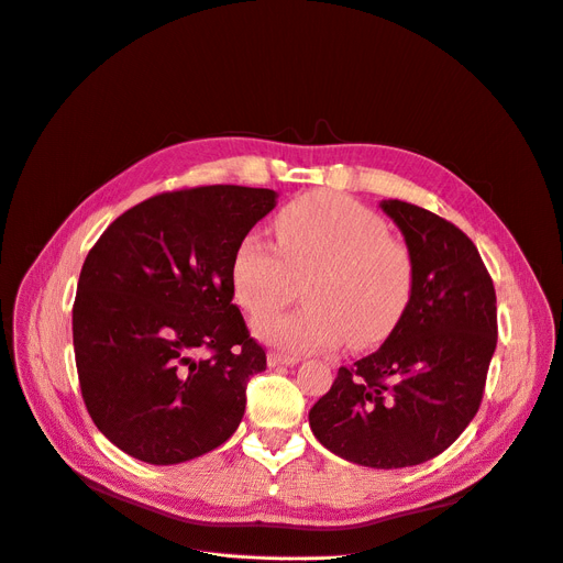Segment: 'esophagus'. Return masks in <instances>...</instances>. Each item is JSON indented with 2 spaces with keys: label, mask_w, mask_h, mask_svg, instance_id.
<instances>
[{
  "label": "esophagus",
  "mask_w": 563,
  "mask_h": 563,
  "mask_svg": "<svg viewBox=\"0 0 563 563\" xmlns=\"http://www.w3.org/2000/svg\"><path fill=\"white\" fill-rule=\"evenodd\" d=\"M300 361L297 356L282 354V352H268V366H295Z\"/></svg>",
  "instance_id": "obj_1"
}]
</instances>
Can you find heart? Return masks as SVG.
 I'll list each match as a JSON object with an SVG mask.
<instances>
[{
    "mask_svg": "<svg viewBox=\"0 0 563 563\" xmlns=\"http://www.w3.org/2000/svg\"><path fill=\"white\" fill-rule=\"evenodd\" d=\"M277 244L256 231L234 256L231 277L250 313L291 299L306 282L308 305L267 312L254 332L286 352H318L341 345L363 350L384 341L400 322L413 290L407 245L388 236L386 222L345 195L309 192L277 216Z\"/></svg>",
    "mask_w": 563,
    "mask_h": 563,
    "instance_id": "b5f03b06",
    "label": "heart"
}]
</instances>
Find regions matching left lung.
Wrapping results in <instances>:
<instances>
[{"label": "left lung", "mask_w": 563, "mask_h": 563, "mask_svg": "<svg viewBox=\"0 0 563 563\" xmlns=\"http://www.w3.org/2000/svg\"><path fill=\"white\" fill-rule=\"evenodd\" d=\"M413 261L409 305L384 345L341 366L309 411L313 437L368 468H405L448 450L475 418L498 343L493 279L456 224L382 202Z\"/></svg>", "instance_id": "8db88e82"}]
</instances>
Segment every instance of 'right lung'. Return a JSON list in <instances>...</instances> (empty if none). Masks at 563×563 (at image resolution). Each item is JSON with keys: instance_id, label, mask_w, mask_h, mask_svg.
I'll use <instances>...</instances> for the list:
<instances>
[{"instance_id": "obj_1", "label": "right lung", "mask_w": 563, "mask_h": 563, "mask_svg": "<svg viewBox=\"0 0 563 563\" xmlns=\"http://www.w3.org/2000/svg\"><path fill=\"white\" fill-rule=\"evenodd\" d=\"M275 190L197 186L150 197L90 247L73 307L86 409L145 464L207 454L236 432L266 350L231 302V266Z\"/></svg>"}]
</instances>
